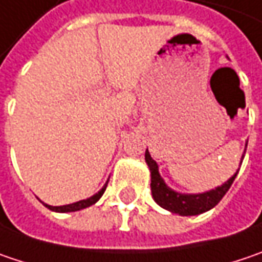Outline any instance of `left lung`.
Listing matches in <instances>:
<instances>
[{
	"mask_svg": "<svg viewBox=\"0 0 262 262\" xmlns=\"http://www.w3.org/2000/svg\"><path fill=\"white\" fill-rule=\"evenodd\" d=\"M145 160L149 170H151V191H152L154 200L162 208L167 209L173 213H178V215H182V216L199 215V213H203L209 209L215 208L221 202L225 192L230 190L233 181L237 177V173H236L221 187L203 192V194H179L164 184L163 178L159 173V166L151 159L148 149L145 151Z\"/></svg>",
	"mask_w": 262,
	"mask_h": 262,
	"instance_id": "left-lung-1",
	"label": "left lung"
}]
</instances>
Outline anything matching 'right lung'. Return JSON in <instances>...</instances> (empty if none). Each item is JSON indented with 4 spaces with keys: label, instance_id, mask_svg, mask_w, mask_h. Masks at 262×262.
<instances>
[{
    "label": "right lung",
    "instance_id": "add662e5",
    "mask_svg": "<svg viewBox=\"0 0 262 262\" xmlns=\"http://www.w3.org/2000/svg\"><path fill=\"white\" fill-rule=\"evenodd\" d=\"M106 185H108V182L103 185V188H102L99 192H96L95 195H92V197H89V199H85V200H80V202H77V203L65 205V206H49V205H46V206L50 209V210H54V212H75V210H80V209L89 208V206L95 205L100 197H102V194L106 190Z\"/></svg>",
    "mask_w": 262,
    "mask_h": 262
}]
</instances>
